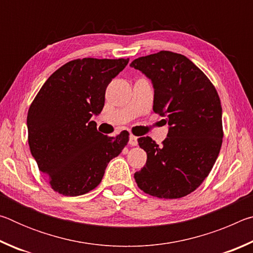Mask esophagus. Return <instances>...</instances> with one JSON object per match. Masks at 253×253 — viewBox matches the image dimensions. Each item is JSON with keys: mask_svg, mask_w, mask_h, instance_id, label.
<instances>
[{"mask_svg": "<svg viewBox=\"0 0 253 253\" xmlns=\"http://www.w3.org/2000/svg\"><path fill=\"white\" fill-rule=\"evenodd\" d=\"M129 145H131V146H136L137 144H138V142H137V137L134 136V135H130L129 136Z\"/></svg>", "mask_w": 253, "mask_h": 253, "instance_id": "esophagus-1", "label": "esophagus"}]
</instances>
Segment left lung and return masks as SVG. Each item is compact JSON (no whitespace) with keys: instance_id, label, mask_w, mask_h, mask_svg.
I'll use <instances>...</instances> for the list:
<instances>
[{"instance_id":"8db88e82","label":"left lung","mask_w":253,"mask_h":253,"mask_svg":"<svg viewBox=\"0 0 253 253\" xmlns=\"http://www.w3.org/2000/svg\"><path fill=\"white\" fill-rule=\"evenodd\" d=\"M130 67L152 80L153 110L168 117L163 145L138 138L146 165L134 174L140 190L160 199H179L195 191L219 156L223 128L216 89L185 55L160 51L135 59Z\"/></svg>"}]
</instances>
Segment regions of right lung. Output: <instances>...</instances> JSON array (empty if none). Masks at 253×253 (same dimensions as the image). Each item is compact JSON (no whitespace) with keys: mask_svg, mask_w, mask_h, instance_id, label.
Here are the masks:
<instances>
[{"mask_svg":"<svg viewBox=\"0 0 253 253\" xmlns=\"http://www.w3.org/2000/svg\"><path fill=\"white\" fill-rule=\"evenodd\" d=\"M129 59H76L51 75L28 111V140L52 190L78 196L99 185L108 163L129 139L109 137L91 121L105 105L106 88Z\"/></svg>","mask_w":253,"mask_h":253,"instance_id":"obj_1","label":"right lung"}]
</instances>
